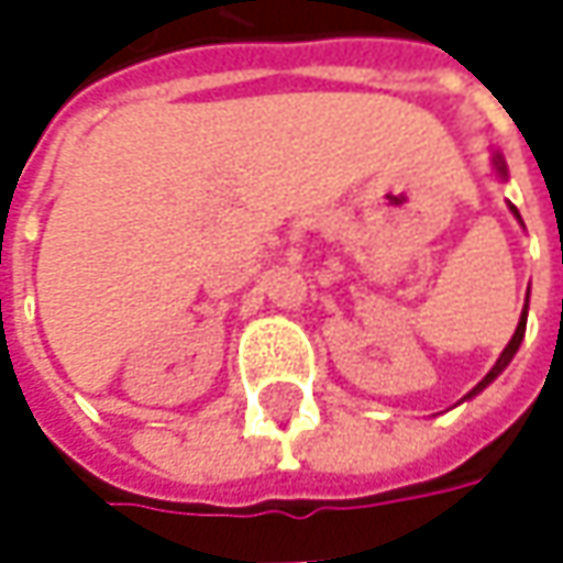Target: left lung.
Returning a JSON list of instances; mask_svg holds the SVG:
<instances>
[{
  "label": "left lung",
  "mask_w": 563,
  "mask_h": 563,
  "mask_svg": "<svg viewBox=\"0 0 563 563\" xmlns=\"http://www.w3.org/2000/svg\"><path fill=\"white\" fill-rule=\"evenodd\" d=\"M495 165H498V172L505 175V163H501V156L495 159ZM510 209H514V206H510ZM514 216H517V209H514ZM517 219H520V216H517ZM527 300H530V297H527ZM523 332H527V310H523V316H520V322H517V332H514V338H510V341H508V347L501 351V357H498V363H495V366L488 369V376L483 378V382H479V385H476V388H473V391H470L466 398H473L476 391H483V388H486L488 382H492V378L498 376V373H501L505 366H508L510 360H514V354H517V347H520V341H523Z\"/></svg>",
  "instance_id": "obj_1"
}]
</instances>
